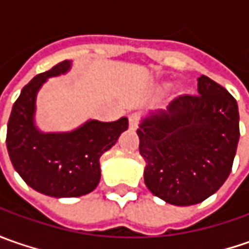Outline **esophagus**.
I'll return each mask as SVG.
<instances>
[{
    "instance_id": "esophagus-1",
    "label": "esophagus",
    "mask_w": 249,
    "mask_h": 249,
    "mask_svg": "<svg viewBox=\"0 0 249 249\" xmlns=\"http://www.w3.org/2000/svg\"><path fill=\"white\" fill-rule=\"evenodd\" d=\"M139 115L137 113H133V115H130L129 116V124L131 129H137V126H139Z\"/></svg>"
}]
</instances>
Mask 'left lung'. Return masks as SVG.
Segmentation results:
<instances>
[{"mask_svg": "<svg viewBox=\"0 0 249 249\" xmlns=\"http://www.w3.org/2000/svg\"><path fill=\"white\" fill-rule=\"evenodd\" d=\"M238 120L234 97L204 74L198 95H180L166 110L151 112L137 129L149 191L178 206L215 194L233 167Z\"/></svg>", "mask_w": 249, "mask_h": 249, "instance_id": "obj_1", "label": "left lung"}]
</instances>
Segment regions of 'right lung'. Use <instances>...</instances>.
Listing matches in <instances>:
<instances>
[{
  "mask_svg": "<svg viewBox=\"0 0 249 249\" xmlns=\"http://www.w3.org/2000/svg\"><path fill=\"white\" fill-rule=\"evenodd\" d=\"M71 69L63 61L37 74L15 101L8 120L6 148L15 170L33 190L55 196H86L98 186L100 158L127 130V118L116 122L89 120L69 133H43L34 124L36 95L48 77Z\"/></svg>",
  "mask_w": 249,
  "mask_h": 249,
  "instance_id": "right-lung-1",
  "label": "right lung"
}]
</instances>
